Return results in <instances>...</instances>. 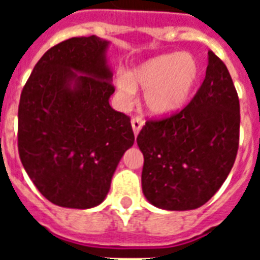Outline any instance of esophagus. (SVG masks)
I'll return each instance as SVG.
<instances>
[{
  "instance_id": "esophagus-1",
  "label": "esophagus",
  "mask_w": 260,
  "mask_h": 260,
  "mask_svg": "<svg viewBox=\"0 0 260 260\" xmlns=\"http://www.w3.org/2000/svg\"><path fill=\"white\" fill-rule=\"evenodd\" d=\"M131 122H132V129H134V134L138 136V134L140 132V129H142V126L144 125V120H143V117H140V116H135Z\"/></svg>"
}]
</instances>
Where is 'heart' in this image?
<instances>
[{
    "mask_svg": "<svg viewBox=\"0 0 260 260\" xmlns=\"http://www.w3.org/2000/svg\"><path fill=\"white\" fill-rule=\"evenodd\" d=\"M200 75L197 59L191 54H166L139 64L129 74L117 77L118 93L125 101L146 90L144 101L155 114H171L186 105Z\"/></svg>",
    "mask_w": 260,
    "mask_h": 260,
    "instance_id": "b5f03b06",
    "label": "heart"
}]
</instances>
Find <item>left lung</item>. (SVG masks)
Listing matches in <instances>:
<instances>
[{
    "label": "left lung",
    "instance_id": "8db88e82",
    "mask_svg": "<svg viewBox=\"0 0 260 260\" xmlns=\"http://www.w3.org/2000/svg\"><path fill=\"white\" fill-rule=\"evenodd\" d=\"M204 82L181 112L148 120L136 142L144 156L142 187L160 209H197L213 197L234 166L240 105L230 71L209 51Z\"/></svg>",
    "mask_w": 260,
    "mask_h": 260
}]
</instances>
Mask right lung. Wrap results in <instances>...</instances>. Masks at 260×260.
Masks as SVG:
<instances>
[{"mask_svg": "<svg viewBox=\"0 0 260 260\" xmlns=\"http://www.w3.org/2000/svg\"><path fill=\"white\" fill-rule=\"evenodd\" d=\"M108 40L71 38L36 63L18 105V154L52 204L100 205L120 159L134 146L131 118L109 105L114 93Z\"/></svg>", "mask_w": 260, "mask_h": 260, "instance_id": "right-lung-1", "label": "right lung"}]
</instances>
